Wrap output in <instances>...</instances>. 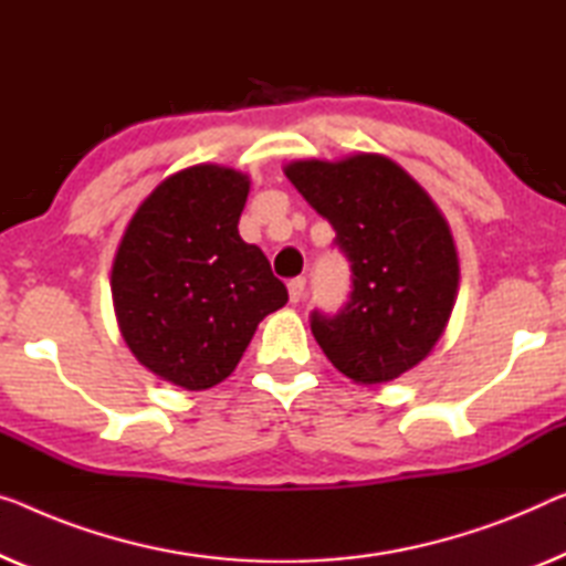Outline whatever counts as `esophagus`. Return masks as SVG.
<instances>
[{
  "label": "esophagus",
  "instance_id": "obj_1",
  "mask_svg": "<svg viewBox=\"0 0 566 566\" xmlns=\"http://www.w3.org/2000/svg\"><path fill=\"white\" fill-rule=\"evenodd\" d=\"M305 286H307L305 276H297V280H292L290 284H286V290H290L292 305H297V302H302V297H305Z\"/></svg>",
  "mask_w": 566,
  "mask_h": 566
}]
</instances>
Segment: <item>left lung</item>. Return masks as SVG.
I'll use <instances>...</instances> for the list:
<instances>
[{
	"label": "left lung",
	"instance_id": "obj_1",
	"mask_svg": "<svg viewBox=\"0 0 566 566\" xmlns=\"http://www.w3.org/2000/svg\"><path fill=\"white\" fill-rule=\"evenodd\" d=\"M284 175L335 229L353 269L340 315L312 312L327 360L360 386H381L424 360L450 323L460 259L450 223L401 165L376 151L292 159Z\"/></svg>",
	"mask_w": 566,
	"mask_h": 566
}]
</instances>
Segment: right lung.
Returning a JSON list of instances; mask_svg holds the SVG:
<instances>
[{
	"instance_id": "obj_1",
	"label": "right lung",
	"mask_w": 566,
	"mask_h": 566,
	"mask_svg": "<svg viewBox=\"0 0 566 566\" xmlns=\"http://www.w3.org/2000/svg\"><path fill=\"white\" fill-rule=\"evenodd\" d=\"M251 180L226 165L172 172L134 210L112 264L116 323L134 358L185 391L229 378L286 286L239 235Z\"/></svg>"
}]
</instances>
